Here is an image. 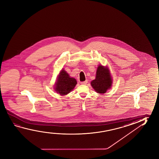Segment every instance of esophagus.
<instances>
[{
    "label": "esophagus",
    "mask_w": 159,
    "mask_h": 159,
    "mask_svg": "<svg viewBox=\"0 0 159 159\" xmlns=\"http://www.w3.org/2000/svg\"><path fill=\"white\" fill-rule=\"evenodd\" d=\"M88 83V80L84 81H82L81 82V84L82 85H86Z\"/></svg>",
    "instance_id": "esophagus-1"
}]
</instances>
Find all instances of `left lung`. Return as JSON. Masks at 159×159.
Segmentation results:
<instances>
[{
    "label": "left lung",
    "mask_w": 159,
    "mask_h": 159,
    "mask_svg": "<svg viewBox=\"0 0 159 159\" xmlns=\"http://www.w3.org/2000/svg\"><path fill=\"white\" fill-rule=\"evenodd\" d=\"M112 78L107 66L99 65L96 70V78L91 82V85L96 93L104 94L112 85Z\"/></svg>",
    "instance_id": "1"
}]
</instances>
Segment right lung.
Listing matches in <instances>:
<instances>
[{"mask_svg":"<svg viewBox=\"0 0 159 159\" xmlns=\"http://www.w3.org/2000/svg\"><path fill=\"white\" fill-rule=\"evenodd\" d=\"M76 84L75 79L70 78L66 71L62 69L57 76L55 90L61 95H65L73 90Z\"/></svg>","mask_w":159,"mask_h":159,"instance_id":"right-lung-1","label":"right lung"}]
</instances>
